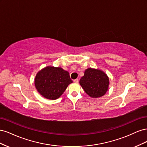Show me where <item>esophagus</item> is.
I'll use <instances>...</instances> for the list:
<instances>
[{"label":"esophagus","mask_w":147,"mask_h":147,"mask_svg":"<svg viewBox=\"0 0 147 147\" xmlns=\"http://www.w3.org/2000/svg\"><path fill=\"white\" fill-rule=\"evenodd\" d=\"M74 82L75 83H77L78 82V79H75L74 80Z\"/></svg>","instance_id":"1"}]
</instances>
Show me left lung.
<instances>
[{
    "label": "left lung",
    "mask_w": 147,
    "mask_h": 147,
    "mask_svg": "<svg viewBox=\"0 0 147 147\" xmlns=\"http://www.w3.org/2000/svg\"><path fill=\"white\" fill-rule=\"evenodd\" d=\"M79 83L86 94L92 98H99L105 95L110 83L109 78L104 71L91 67L85 70L84 76Z\"/></svg>",
    "instance_id": "8db88e82"
}]
</instances>
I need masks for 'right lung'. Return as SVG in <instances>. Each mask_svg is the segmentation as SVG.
Here are the masks:
<instances>
[{
    "instance_id": "1",
    "label": "right lung",
    "mask_w": 147,
    "mask_h": 147,
    "mask_svg": "<svg viewBox=\"0 0 147 147\" xmlns=\"http://www.w3.org/2000/svg\"><path fill=\"white\" fill-rule=\"evenodd\" d=\"M72 82L67 71L53 66H47L38 71L34 80L37 91L50 100L58 99Z\"/></svg>"
}]
</instances>
